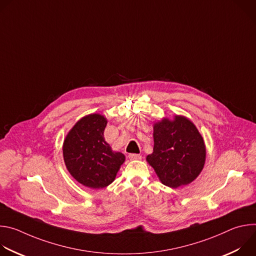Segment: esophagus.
I'll return each instance as SVG.
<instances>
[{
    "label": "esophagus",
    "instance_id": "obj_1",
    "mask_svg": "<svg viewBox=\"0 0 256 256\" xmlns=\"http://www.w3.org/2000/svg\"><path fill=\"white\" fill-rule=\"evenodd\" d=\"M128 158L130 160H140L142 159V156L140 154H130Z\"/></svg>",
    "mask_w": 256,
    "mask_h": 256
}]
</instances>
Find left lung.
Listing matches in <instances>:
<instances>
[{"label": "left lung", "instance_id": "8db88e82", "mask_svg": "<svg viewBox=\"0 0 256 256\" xmlns=\"http://www.w3.org/2000/svg\"><path fill=\"white\" fill-rule=\"evenodd\" d=\"M147 161L162 184L177 188L194 181L204 168L206 146L196 126L176 116L154 124V149Z\"/></svg>", "mask_w": 256, "mask_h": 256}]
</instances>
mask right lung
Instances as JSON below:
<instances>
[{"mask_svg":"<svg viewBox=\"0 0 256 256\" xmlns=\"http://www.w3.org/2000/svg\"><path fill=\"white\" fill-rule=\"evenodd\" d=\"M106 124V118L97 114L83 118L68 132L62 146L68 172L90 188L110 184L126 159L122 153L112 151L105 142Z\"/></svg>","mask_w":256,"mask_h":256,"instance_id":"obj_1","label":"right lung"}]
</instances>
